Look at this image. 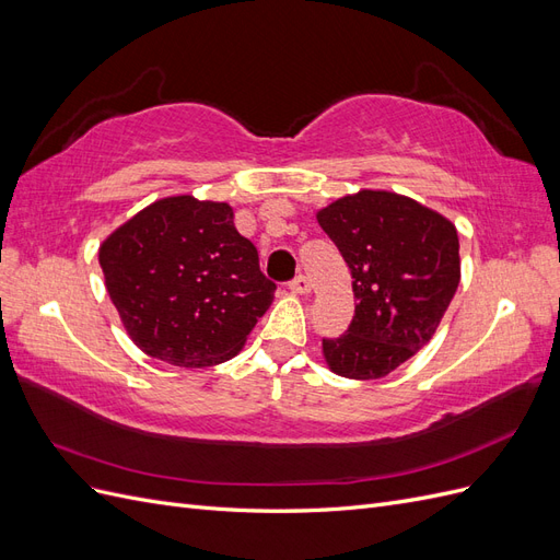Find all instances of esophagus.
Masks as SVG:
<instances>
[{"instance_id":"1","label":"esophagus","mask_w":560,"mask_h":560,"mask_svg":"<svg viewBox=\"0 0 560 560\" xmlns=\"http://www.w3.org/2000/svg\"><path fill=\"white\" fill-rule=\"evenodd\" d=\"M290 290L294 294H311V280L306 276H296L292 282H290Z\"/></svg>"}]
</instances>
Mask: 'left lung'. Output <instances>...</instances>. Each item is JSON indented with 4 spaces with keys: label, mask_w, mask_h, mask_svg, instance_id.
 <instances>
[{
    "label": "left lung",
    "mask_w": 560,
    "mask_h": 560,
    "mask_svg": "<svg viewBox=\"0 0 560 560\" xmlns=\"http://www.w3.org/2000/svg\"><path fill=\"white\" fill-rule=\"evenodd\" d=\"M358 299L343 336L322 338L334 374L374 381L430 343L460 284L455 224L395 191L362 189L317 212Z\"/></svg>",
    "instance_id": "1"
}]
</instances>
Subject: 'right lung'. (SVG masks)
I'll return each mask as SVG.
<instances>
[{"instance_id":"obj_1","label":"right lung","mask_w":560,"mask_h":560,"mask_svg":"<svg viewBox=\"0 0 560 560\" xmlns=\"http://www.w3.org/2000/svg\"><path fill=\"white\" fill-rule=\"evenodd\" d=\"M97 257L132 343L175 366L235 358L273 303L276 284L229 202L161 198L107 235Z\"/></svg>"}]
</instances>
